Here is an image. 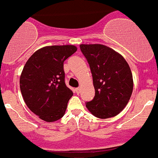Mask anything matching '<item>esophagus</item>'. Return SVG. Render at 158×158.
Returning <instances> with one entry per match:
<instances>
[{
  "label": "esophagus",
  "instance_id": "34e87169",
  "mask_svg": "<svg viewBox=\"0 0 158 158\" xmlns=\"http://www.w3.org/2000/svg\"><path fill=\"white\" fill-rule=\"evenodd\" d=\"M76 93L78 94H79L80 93V88H79V87L76 88Z\"/></svg>",
  "mask_w": 158,
  "mask_h": 158
}]
</instances>
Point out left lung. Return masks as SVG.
I'll list each match as a JSON object with an SVG mask.
<instances>
[{
  "label": "left lung",
  "mask_w": 158,
  "mask_h": 158,
  "mask_svg": "<svg viewBox=\"0 0 158 158\" xmlns=\"http://www.w3.org/2000/svg\"><path fill=\"white\" fill-rule=\"evenodd\" d=\"M89 64L95 89L94 98L86 102L96 117L116 116L127 106L133 90V78L128 64L113 49L100 44L79 45Z\"/></svg>",
  "instance_id": "obj_1"
}]
</instances>
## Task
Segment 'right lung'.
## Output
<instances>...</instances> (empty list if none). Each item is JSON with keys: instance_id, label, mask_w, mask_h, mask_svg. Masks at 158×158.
Returning <instances> with one entry per match:
<instances>
[{"instance_id": "obj_1", "label": "right lung", "mask_w": 158, "mask_h": 158, "mask_svg": "<svg viewBox=\"0 0 158 158\" xmlns=\"http://www.w3.org/2000/svg\"><path fill=\"white\" fill-rule=\"evenodd\" d=\"M77 51L75 45H52L38 49L28 59L19 84L32 113L47 122L63 117L73 95L65 84L64 62Z\"/></svg>"}]
</instances>
